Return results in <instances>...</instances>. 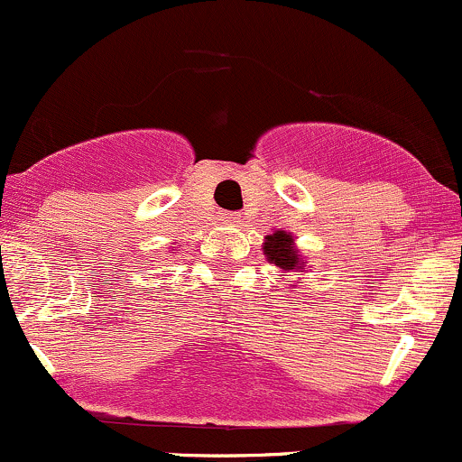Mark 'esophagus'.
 <instances>
[{"label": "esophagus", "instance_id": "obj_1", "mask_svg": "<svg viewBox=\"0 0 462 462\" xmlns=\"http://www.w3.org/2000/svg\"><path fill=\"white\" fill-rule=\"evenodd\" d=\"M224 219L227 221V224H236L238 215H236V213H227V215H224Z\"/></svg>", "mask_w": 462, "mask_h": 462}]
</instances>
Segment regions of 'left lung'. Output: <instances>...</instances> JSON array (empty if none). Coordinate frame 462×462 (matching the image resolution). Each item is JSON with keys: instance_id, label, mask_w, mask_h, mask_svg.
<instances>
[{"instance_id": "left-lung-1", "label": "left lung", "mask_w": 462, "mask_h": 462, "mask_svg": "<svg viewBox=\"0 0 462 462\" xmlns=\"http://www.w3.org/2000/svg\"><path fill=\"white\" fill-rule=\"evenodd\" d=\"M263 252L264 256H267V261L273 263L282 273L300 272V269L304 267L300 261L298 252H295L293 236L286 235L284 230H278L273 232V235H269L263 245Z\"/></svg>"}]
</instances>
